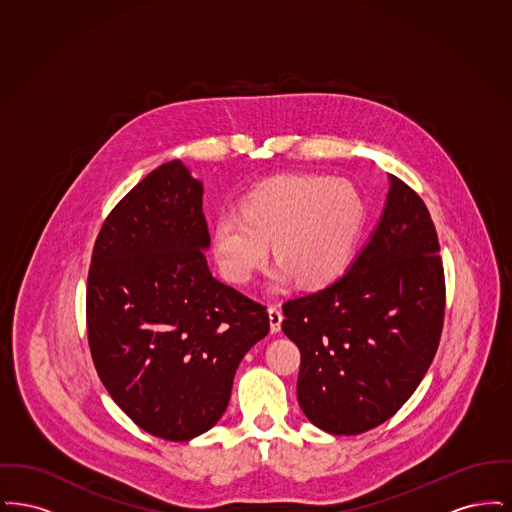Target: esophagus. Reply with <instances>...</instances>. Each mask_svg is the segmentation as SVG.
<instances>
[{"instance_id": "1", "label": "esophagus", "mask_w": 512, "mask_h": 512, "mask_svg": "<svg viewBox=\"0 0 512 512\" xmlns=\"http://www.w3.org/2000/svg\"><path fill=\"white\" fill-rule=\"evenodd\" d=\"M268 320H270V332L278 334L280 328H282V320H284L280 307H276V305L268 307Z\"/></svg>"}]
</instances>
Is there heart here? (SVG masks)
<instances>
[{"instance_id": "b5f03b06", "label": "heart", "mask_w": 512, "mask_h": 512, "mask_svg": "<svg viewBox=\"0 0 512 512\" xmlns=\"http://www.w3.org/2000/svg\"><path fill=\"white\" fill-rule=\"evenodd\" d=\"M363 222L365 201L353 184L322 174H280L245 195L242 213H220L213 249L222 274L244 284L267 263L272 242L274 286L295 278L303 288H322L349 265Z\"/></svg>"}]
</instances>
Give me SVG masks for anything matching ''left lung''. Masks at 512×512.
I'll list each match as a JSON object with an SVG mask.
<instances>
[{"label":"left lung","mask_w":512,"mask_h":512,"mask_svg":"<svg viewBox=\"0 0 512 512\" xmlns=\"http://www.w3.org/2000/svg\"><path fill=\"white\" fill-rule=\"evenodd\" d=\"M424 201L390 174L382 217L345 274L284 303L301 351L297 401L328 434L355 436L397 413L438 351L445 278Z\"/></svg>","instance_id":"8db88e82"}]
</instances>
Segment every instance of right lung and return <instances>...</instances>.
I'll use <instances>...</instances> for the list:
<instances>
[{
    "label": "right lung",
    "mask_w": 512,
    "mask_h": 512,
    "mask_svg": "<svg viewBox=\"0 0 512 512\" xmlns=\"http://www.w3.org/2000/svg\"><path fill=\"white\" fill-rule=\"evenodd\" d=\"M203 184L174 159L122 197L88 272L92 359L113 401L155 438L190 441L226 411L267 309L217 280Z\"/></svg>",
    "instance_id": "right-lung-1"
}]
</instances>
